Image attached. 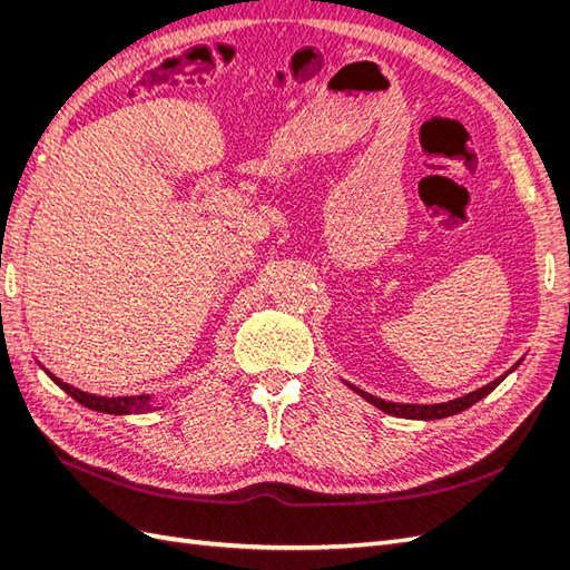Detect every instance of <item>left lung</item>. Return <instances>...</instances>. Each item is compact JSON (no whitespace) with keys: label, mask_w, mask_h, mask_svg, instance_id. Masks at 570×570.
<instances>
[{"label":"left lung","mask_w":570,"mask_h":570,"mask_svg":"<svg viewBox=\"0 0 570 570\" xmlns=\"http://www.w3.org/2000/svg\"><path fill=\"white\" fill-rule=\"evenodd\" d=\"M515 366H519V364H515ZM515 366H513V368H515ZM513 368H511V371H513ZM511 371H509V373H511ZM509 373L499 375L497 381L488 383L485 387H480V390H475V392L463 394V396H459V400L444 402V404H394V402H385V400H381V396H373V394H368V392H364V390H358V387H354V385H350V387H352L356 394L364 396V400H366V402H371L373 406H377V409L385 411V413H392V416L433 421V419H446V416H454V413H459V411H463V409L473 406L475 402H480V400H482V396H488V394H490L499 383H502Z\"/></svg>","instance_id":"8db88e82"}]
</instances>
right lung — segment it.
<instances>
[{"instance_id":"obj_1","label":"right lung","mask_w":570,"mask_h":570,"mask_svg":"<svg viewBox=\"0 0 570 570\" xmlns=\"http://www.w3.org/2000/svg\"><path fill=\"white\" fill-rule=\"evenodd\" d=\"M47 375L55 381L66 394H71L73 400L82 406H88L92 411H101V413H114V416H126V413H145L151 411V396L149 394H137V396H97V394H88L73 385H68L63 381H59L57 375H51L47 371Z\"/></svg>"}]
</instances>
